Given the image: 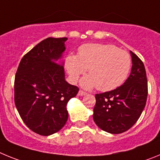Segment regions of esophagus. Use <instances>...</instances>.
Listing matches in <instances>:
<instances>
[{"label": "esophagus", "mask_w": 160, "mask_h": 160, "mask_svg": "<svg viewBox=\"0 0 160 160\" xmlns=\"http://www.w3.org/2000/svg\"><path fill=\"white\" fill-rule=\"evenodd\" d=\"M87 94V93L85 92V91H83V90H80L78 91V94L79 96H82V95H85V94Z\"/></svg>", "instance_id": "1"}]
</instances>
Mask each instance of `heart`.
Returning <instances> with one entry per match:
<instances>
[{"label":"heart","mask_w":160,"mask_h":160,"mask_svg":"<svg viewBox=\"0 0 160 160\" xmlns=\"http://www.w3.org/2000/svg\"><path fill=\"white\" fill-rule=\"evenodd\" d=\"M131 63L128 52L111 44H85L78 48L77 56L69 54L65 59V67L72 81H77L88 68L90 75L82 80V87H97L101 91L114 90L123 84Z\"/></svg>","instance_id":"obj_1"}]
</instances>
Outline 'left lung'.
<instances>
[{
    "label": "left lung",
    "mask_w": 160,
    "mask_h": 160,
    "mask_svg": "<svg viewBox=\"0 0 160 160\" xmlns=\"http://www.w3.org/2000/svg\"><path fill=\"white\" fill-rule=\"evenodd\" d=\"M132 68L125 82L114 90L96 94L94 118L96 125L111 134L125 132L138 121L148 98V79L143 62L131 51Z\"/></svg>",
    "instance_id": "1"
}]
</instances>
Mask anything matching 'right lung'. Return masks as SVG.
Returning <instances> with one entry per match:
<instances>
[{"label": "right lung", "mask_w": 160, "mask_h": 160, "mask_svg": "<svg viewBox=\"0 0 160 160\" xmlns=\"http://www.w3.org/2000/svg\"><path fill=\"white\" fill-rule=\"evenodd\" d=\"M66 38H48L20 62L14 81V102L28 128L47 136L58 132L68 119L66 105L79 88L65 80L63 64Z\"/></svg>", "instance_id": "add662e5"}]
</instances>
